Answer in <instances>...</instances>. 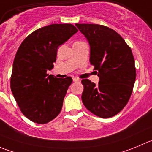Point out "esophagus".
Instances as JSON below:
<instances>
[{
	"label": "esophagus",
	"instance_id": "34e87169",
	"mask_svg": "<svg viewBox=\"0 0 152 152\" xmlns=\"http://www.w3.org/2000/svg\"><path fill=\"white\" fill-rule=\"evenodd\" d=\"M73 81L74 82H80V80L77 77H73Z\"/></svg>",
	"mask_w": 152,
	"mask_h": 152
}]
</instances>
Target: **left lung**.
Returning <instances> with one entry per match:
<instances>
[{
    "mask_svg": "<svg viewBox=\"0 0 152 152\" xmlns=\"http://www.w3.org/2000/svg\"><path fill=\"white\" fill-rule=\"evenodd\" d=\"M75 25L89 42V61L100 78L99 85L89 79L81 80L82 102L97 116H114L127 104L135 83L136 67L131 48L117 32L106 26Z\"/></svg>",
    "mask_w": 152,
    "mask_h": 152,
    "instance_id": "1",
    "label": "left lung"
}]
</instances>
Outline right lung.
Returning a JSON list of instances; mask_svg holds the SVG:
<instances>
[{"label":"right lung","instance_id":"right-lung-1","mask_svg":"<svg viewBox=\"0 0 152 152\" xmlns=\"http://www.w3.org/2000/svg\"><path fill=\"white\" fill-rule=\"evenodd\" d=\"M78 31L71 24H53L27 36L14 59L10 87L21 113L32 122L46 124L60 113L72 78L47 74L53 67L57 48Z\"/></svg>","mask_w":152,"mask_h":152}]
</instances>
